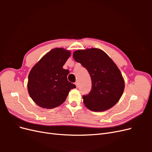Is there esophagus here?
I'll use <instances>...</instances> for the list:
<instances>
[{"label": "esophagus", "mask_w": 152, "mask_h": 152, "mask_svg": "<svg viewBox=\"0 0 152 152\" xmlns=\"http://www.w3.org/2000/svg\"><path fill=\"white\" fill-rule=\"evenodd\" d=\"M75 86H77V87H79V82H78V81L75 82Z\"/></svg>", "instance_id": "obj_1"}]
</instances>
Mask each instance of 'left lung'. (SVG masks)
Instances as JSON below:
<instances>
[{
  "label": "left lung",
  "instance_id": "obj_1",
  "mask_svg": "<svg viewBox=\"0 0 152 152\" xmlns=\"http://www.w3.org/2000/svg\"><path fill=\"white\" fill-rule=\"evenodd\" d=\"M75 60L88 71L92 88L84 95V103L91 111L103 112L111 108L121 98L124 80L112 59L97 48L77 50L73 53Z\"/></svg>",
  "mask_w": 152,
  "mask_h": 152
}]
</instances>
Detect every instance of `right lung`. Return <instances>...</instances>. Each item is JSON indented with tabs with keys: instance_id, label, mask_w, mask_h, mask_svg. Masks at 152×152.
<instances>
[{
	"instance_id": "1",
	"label": "right lung",
	"mask_w": 152,
	"mask_h": 152,
	"mask_svg": "<svg viewBox=\"0 0 152 152\" xmlns=\"http://www.w3.org/2000/svg\"><path fill=\"white\" fill-rule=\"evenodd\" d=\"M70 52L55 48L36 63L28 75V91L39 107L54 108L65 102L69 92L76 86L68 82V70L63 69Z\"/></svg>"
}]
</instances>
